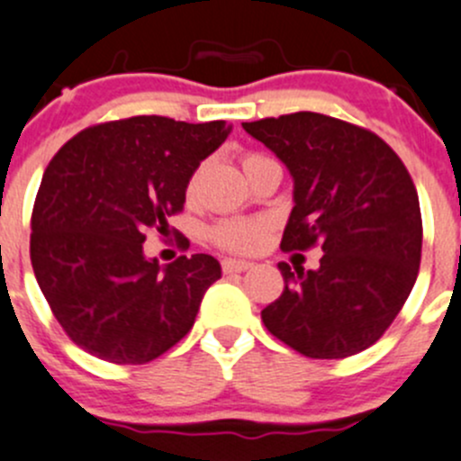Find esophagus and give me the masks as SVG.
Listing matches in <instances>:
<instances>
[{
	"instance_id": "esophagus-1",
	"label": "esophagus",
	"mask_w": 461,
	"mask_h": 461,
	"mask_svg": "<svg viewBox=\"0 0 461 461\" xmlns=\"http://www.w3.org/2000/svg\"><path fill=\"white\" fill-rule=\"evenodd\" d=\"M250 267H253V262H249V259H235V258L221 259V268H224V273H241V271H249Z\"/></svg>"
}]
</instances>
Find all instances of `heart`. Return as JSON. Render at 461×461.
Masks as SVG:
<instances>
[{
	"instance_id": "1",
	"label": "heart",
	"mask_w": 461,
	"mask_h": 461,
	"mask_svg": "<svg viewBox=\"0 0 461 461\" xmlns=\"http://www.w3.org/2000/svg\"><path fill=\"white\" fill-rule=\"evenodd\" d=\"M259 154H244L241 157V167H249L250 163L258 161ZM199 172H194L188 179V194L194 193V185H197ZM212 244L221 246L226 250H235V253H250V250L258 249L264 241V224L258 220H246V217H232V220H221L208 230Z\"/></svg>"
}]
</instances>
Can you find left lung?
Segmentation results:
<instances>
[{
	"label": "left lung",
	"mask_w": 461,
	"mask_h": 461,
	"mask_svg": "<svg viewBox=\"0 0 461 461\" xmlns=\"http://www.w3.org/2000/svg\"><path fill=\"white\" fill-rule=\"evenodd\" d=\"M294 176L282 250L321 244V268L277 264L285 291L262 309L276 339L309 358L375 345L412 291L421 211L403 161L370 130L313 112L241 122Z\"/></svg>",
	"instance_id": "left-lung-1"
}]
</instances>
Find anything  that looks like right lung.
<instances>
[{"label": "right lung", "mask_w": 461, "mask_h": 461, "mask_svg": "<svg viewBox=\"0 0 461 461\" xmlns=\"http://www.w3.org/2000/svg\"><path fill=\"white\" fill-rule=\"evenodd\" d=\"M229 134L226 121L131 116L86 127L47 166L31 264L53 316L91 357L143 366L193 330L220 262L194 253L161 267L143 241L184 211L188 179Z\"/></svg>", "instance_id": "obj_1"}]
</instances>
